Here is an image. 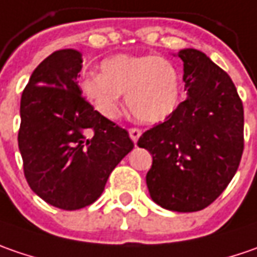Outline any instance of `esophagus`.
I'll return each instance as SVG.
<instances>
[{"label":"esophagus","instance_id":"1","mask_svg":"<svg viewBox=\"0 0 257 257\" xmlns=\"http://www.w3.org/2000/svg\"><path fill=\"white\" fill-rule=\"evenodd\" d=\"M141 134H142V131L138 128H131L129 129V137H131V140L134 141V142H137V141L140 140Z\"/></svg>","mask_w":257,"mask_h":257}]
</instances>
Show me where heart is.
Wrapping results in <instances>:
<instances>
[{
	"label": "heart",
	"mask_w": 257,
	"mask_h": 257,
	"mask_svg": "<svg viewBox=\"0 0 257 257\" xmlns=\"http://www.w3.org/2000/svg\"><path fill=\"white\" fill-rule=\"evenodd\" d=\"M102 74L84 76L80 87L95 109L107 119L119 113L120 95H126L132 115L141 122L157 123L180 103L181 86L173 63L157 56L116 54L100 64Z\"/></svg>",
	"instance_id": "1"
}]
</instances>
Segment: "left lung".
I'll return each mask as SVG.
<instances>
[{
	"instance_id": "left-lung-1",
	"label": "left lung",
	"mask_w": 257,
	"mask_h": 257,
	"mask_svg": "<svg viewBox=\"0 0 257 257\" xmlns=\"http://www.w3.org/2000/svg\"><path fill=\"white\" fill-rule=\"evenodd\" d=\"M187 97L165 122L142 134L150 151L151 198L167 210L191 213L210 206L229 185L244 148L243 103L230 76L204 53L184 49Z\"/></svg>"
}]
</instances>
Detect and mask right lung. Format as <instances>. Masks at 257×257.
Wrapping results in <instances>:
<instances>
[{
  "label": "right lung",
  "instance_id": "obj_1",
  "mask_svg": "<svg viewBox=\"0 0 257 257\" xmlns=\"http://www.w3.org/2000/svg\"><path fill=\"white\" fill-rule=\"evenodd\" d=\"M82 54L54 51L23 90L18 148L30 188L62 210L90 206L134 142L126 129L102 116L77 84Z\"/></svg>",
  "mask_w": 257,
  "mask_h": 257
}]
</instances>
